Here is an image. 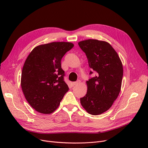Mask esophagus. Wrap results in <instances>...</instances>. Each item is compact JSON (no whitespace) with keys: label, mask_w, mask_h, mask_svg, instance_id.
<instances>
[{"label":"esophagus","mask_w":148,"mask_h":148,"mask_svg":"<svg viewBox=\"0 0 148 148\" xmlns=\"http://www.w3.org/2000/svg\"><path fill=\"white\" fill-rule=\"evenodd\" d=\"M80 80H77V81L75 82H73V86H76V85L79 84L80 83Z\"/></svg>","instance_id":"esophagus-1"}]
</instances>
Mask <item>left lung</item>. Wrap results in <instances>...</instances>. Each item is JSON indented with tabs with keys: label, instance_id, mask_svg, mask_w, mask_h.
<instances>
[{
	"label": "left lung",
	"instance_id": "obj_1",
	"mask_svg": "<svg viewBox=\"0 0 148 148\" xmlns=\"http://www.w3.org/2000/svg\"><path fill=\"white\" fill-rule=\"evenodd\" d=\"M78 44L86 54L89 67L96 72V75L86 82L87 93L80 98V103L90 114H102L112 107L119 94L123 77L122 62L107 42L90 39Z\"/></svg>",
	"mask_w": 148,
	"mask_h": 148
}]
</instances>
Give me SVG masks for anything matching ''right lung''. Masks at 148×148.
I'll use <instances>...</instances> for the list:
<instances>
[{
    "label": "right lung",
    "mask_w": 148,
    "mask_h": 148,
    "mask_svg": "<svg viewBox=\"0 0 148 148\" xmlns=\"http://www.w3.org/2000/svg\"><path fill=\"white\" fill-rule=\"evenodd\" d=\"M74 44L53 42L35 47L23 65L21 86L28 103L39 113L50 114L69 90L61 59Z\"/></svg>",
    "instance_id": "add662e5"
}]
</instances>
